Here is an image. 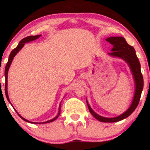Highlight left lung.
Segmentation results:
<instances>
[{"label": "left lung", "instance_id": "1", "mask_svg": "<svg viewBox=\"0 0 150 150\" xmlns=\"http://www.w3.org/2000/svg\"><path fill=\"white\" fill-rule=\"evenodd\" d=\"M106 41L113 45V49H111L112 52L109 53V55L113 56H116L123 58L128 63L130 69L133 75L134 79L135 82V93L134 96L133 101L130 106V107L126 111L119 116L115 118H105L97 114L91 108L88 103L87 101V106H88L89 112L95 118L101 122H106V123H113L121 120L130 116L137 108V105L140 101L141 94H142V89H143V77L140 70V64L138 58L135 54V51L132 46H130L126 42L125 39L121 37H112L106 39Z\"/></svg>", "mask_w": 150, "mask_h": 150}]
</instances>
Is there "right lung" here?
I'll return each instance as SVG.
<instances>
[{
	"instance_id": "obj_1",
	"label": "right lung",
	"mask_w": 150,
	"mask_h": 150,
	"mask_svg": "<svg viewBox=\"0 0 150 150\" xmlns=\"http://www.w3.org/2000/svg\"><path fill=\"white\" fill-rule=\"evenodd\" d=\"M39 37H41V35H36V36H29V37H25L24 38V39H22L21 41H20V43H19V44L18 45V46H17L16 48H15V49H13V51H11V53H10V56H9V58H8V63H7L6 64V69H5V77H6V85H5V92H6V97H7V99H8V101H10L9 100V97H8V90H7V85H8V81H7V80H8V70H9V68L10 66V64H11L12 61H13V58L15 57V55L17 54V53H18V51H20V49H22V47H23L24 45H25V43L27 42H32V41H34L35 40V39H37L39 38ZM18 113V112H17ZM60 113H61V105H60V107H59V111H58V115L56 116V117H55L54 118H53V119L51 120H48V121L46 122H44V123H50V122H52L53 121V120H55L56 119V118H58V116H59ZM18 116L20 117V118H22V120H24L25 121H27V122H29V123H32V122L29 121L28 120H26L25 118H22V117L20 116V114L18 113Z\"/></svg>"
}]
</instances>
